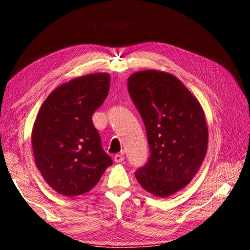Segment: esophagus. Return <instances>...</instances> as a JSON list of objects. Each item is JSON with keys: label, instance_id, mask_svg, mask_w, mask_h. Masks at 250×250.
<instances>
[{"label": "esophagus", "instance_id": "obj_1", "mask_svg": "<svg viewBox=\"0 0 250 250\" xmlns=\"http://www.w3.org/2000/svg\"><path fill=\"white\" fill-rule=\"evenodd\" d=\"M113 160H115V162H116L117 164H120V163H122V162L124 161V155H123L122 153H119V154H116V155H115V157H113Z\"/></svg>", "mask_w": 250, "mask_h": 250}]
</instances>
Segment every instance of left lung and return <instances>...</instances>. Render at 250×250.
I'll list each match as a JSON object with an SVG mask.
<instances>
[{
    "label": "left lung",
    "instance_id": "8db88e82",
    "mask_svg": "<svg viewBox=\"0 0 250 250\" xmlns=\"http://www.w3.org/2000/svg\"><path fill=\"white\" fill-rule=\"evenodd\" d=\"M128 90L145 124L151 152L135 178L144 190L167 198L190 183L206 157V115L184 83L167 72L133 73Z\"/></svg>",
    "mask_w": 250,
    "mask_h": 250
}]
</instances>
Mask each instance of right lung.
I'll list each match as a JSON object with an SVG mask.
<instances>
[{"mask_svg":"<svg viewBox=\"0 0 250 250\" xmlns=\"http://www.w3.org/2000/svg\"><path fill=\"white\" fill-rule=\"evenodd\" d=\"M109 85L108 73L72 79L53 90L37 112L31 134L36 167L65 197L89 192L112 165L92 121Z\"/></svg>","mask_w":250,"mask_h":250,"instance_id":"obj_1","label":"right lung"}]
</instances>
